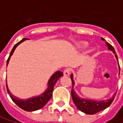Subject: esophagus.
Returning <instances> with one entry per match:
<instances>
[{
    "label": "esophagus",
    "mask_w": 123,
    "mask_h": 123,
    "mask_svg": "<svg viewBox=\"0 0 123 123\" xmlns=\"http://www.w3.org/2000/svg\"><path fill=\"white\" fill-rule=\"evenodd\" d=\"M63 74H64L65 76H68V75L70 74V70L69 68L65 69V70L63 71Z\"/></svg>",
    "instance_id": "1"
}]
</instances>
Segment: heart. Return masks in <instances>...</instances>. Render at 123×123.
Instances as JSON below:
<instances>
[{
  "instance_id": "obj_1",
  "label": "heart",
  "mask_w": 123,
  "mask_h": 123,
  "mask_svg": "<svg viewBox=\"0 0 123 123\" xmlns=\"http://www.w3.org/2000/svg\"><path fill=\"white\" fill-rule=\"evenodd\" d=\"M87 45V42L86 41H77L74 43V47L75 48H83Z\"/></svg>"
}]
</instances>
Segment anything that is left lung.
Wrapping results in <instances>:
<instances>
[{
	"label": "left lung",
	"instance_id": "obj_1",
	"mask_svg": "<svg viewBox=\"0 0 123 123\" xmlns=\"http://www.w3.org/2000/svg\"><path fill=\"white\" fill-rule=\"evenodd\" d=\"M101 39L105 41V40L103 37H101ZM105 44L108 46V48L110 50H111L114 54H115V49L111 44H109L108 42H105ZM115 56L116 59L117 60V56L116 54L115 55ZM119 74H120V73H119ZM70 78H71L72 85H73L72 90H71V95H72L73 100L75 106L77 107V108L79 111H82L83 112H84L86 114L92 115V114H95V113H97V112H98L100 111H102L105 110V109H106L107 108H108L111 105V104L112 103V101H113V100H114V98L115 97L116 92L114 93V95H112V98L108 99V100H90V99H86V98H80L76 94V92L74 90L75 82H74V80H73V74H71Z\"/></svg>",
	"mask_w": 123,
	"mask_h": 123
}]
</instances>
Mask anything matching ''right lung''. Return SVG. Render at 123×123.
<instances>
[{
  "mask_svg": "<svg viewBox=\"0 0 123 123\" xmlns=\"http://www.w3.org/2000/svg\"><path fill=\"white\" fill-rule=\"evenodd\" d=\"M28 40V38H23V40H21L20 42H18V43H16L13 48L12 49L11 54L9 55V58L7 61V65H8V62L10 61V58L12 55V53H14V50H15V48H17V46L18 45H20L21 43H23V41ZM63 75V73L61 71H57L55 72L49 79L48 82V88L45 90V91L42 93L41 95L36 96V97H33V98H30L28 99H20L18 98L15 96H14L12 93L10 92L8 86L6 84L7 87V91L10 95V97L11 98L12 100L21 109L24 110L25 111H37L40 108H42L43 107H44L47 103L49 101V100L51 98L52 95H53V87L55 85L56 82L58 81V80Z\"/></svg>",
  "mask_w": 123,
  "mask_h": 123,
  "instance_id": "obj_1",
  "label": "right lung"
}]
</instances>
